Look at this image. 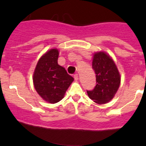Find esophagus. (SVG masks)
I'll return each instance as SVG.
<instances>
[{
  "instance_id": "obj_1",
  "label": "esophagus",
  "mask_w": 146,
  "mask_h": 146,
  "mask_svg": "<svg viewBox=\"0 0 146 146\" xmlns=\"http://www.w3.org/2000/svg\"><path fill=\"white\" fill-rule=\"evenodd\" d=\"M74 80H75L76 81L78 80V79H79V76H78V74H75L74 75Z\"/></svg>"
}]
</instances>
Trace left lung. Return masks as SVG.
<instances>
[{
	"label": "left lung",
	"instance_id": "1",
	"mask_svg": "<svg viewBox=\"0 0 146 146\" xmlns=\"http://www.w3.org/2000/svg\"><path fill=\"white\" fill-rule=\"evenodd\" d=\"M92 68L96 74V85L92 91H87L89 98L99 104H105L114 97L121 83L116 65L104 52L94 53Z\"/></svg>",
	"mask_w": 146,
	"mask_h": 146
}]
</instances>
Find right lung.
I'll list each match as a JSON object with an SVG mask.
<instances>
[{"mask_svg": "<svg viewBox=\"0 0 146 146\" xmlns=\"http://www.w3.org/2000/svg\"><path fill=\"white\" fill-rule=\"evenodd\" d=\"M58 50L51 49L42 55L33 73V85L41 97L51 104L58 102L64 96L74 78L58 64Z\"/></svg>", "mask_w": 146, "mask_h": 146, "instance_id": "right-lung-1", "label": "right lung"}]
</instances>
